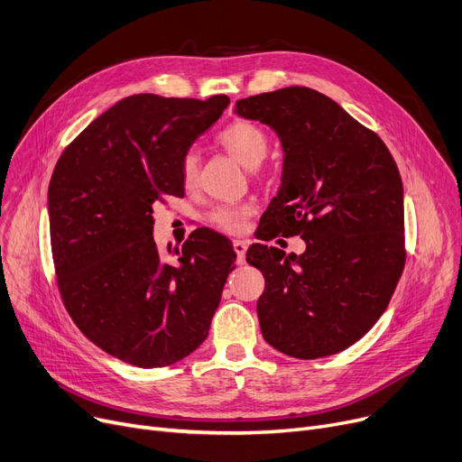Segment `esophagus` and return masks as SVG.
<instances>
[{"label": "esophagus", "instance_id": "obj_1", "mask_svg": "<svg viewBox=\"0 0 462 462\" xmlns=\"http://www.w3.org/2000/svg\"><path fill=\"white\" fill-rule=\"evenodd\" d=\"M234 251L237 254V263H245V253H247V244L241 239L234 241Z\"/></svg>", "mask_w": 462, "mask_h": 462}]
</instances>
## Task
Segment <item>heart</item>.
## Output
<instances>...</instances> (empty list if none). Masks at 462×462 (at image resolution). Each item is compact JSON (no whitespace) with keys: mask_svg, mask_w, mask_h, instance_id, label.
<instances>
[{"mask_svg":"<svg viewBox=\"0 0 462 462\" xmlns=\"http://www.w3.org/2000/svg\"><path fill=\"white\" fill-rule=\"evenodd\" d=\"M217 142L245 168H256L268 155L270 142L265 133L254 125L253 121L237 119L232 121L217 136ZM199 176V155L194 152L185 153L181 159V180L185 187H192L197 183ZM254 208L249 202L244 204H221L209 211V223L228 234H239L247 226L249 217L253 215Z\"/></svg>","mask_w":462,"mask_h":462,"instance_id":"heart-1","label":"heart"}]
</instances>
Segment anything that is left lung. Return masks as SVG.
<instances>
[{"label":"left lung","mask_w":462,"mask_h":462,"mask_svg":"<svg viewBox=\"0 0 462 462\" xmlns=\"http://www.w3.org/2000/svg\"><path fill=\"white\" fill-rule=\"evenodd\" d=\"M234 112L272 127L282 145L258 239L301 236L307 245L300 256L247 251L265 279L256 303L265 343L300 359L341 352L378 322L404 268L399 168L376 133L310 88L247 97Z\"/></svg>","instance_id":"8db88e82"}]
</instances>
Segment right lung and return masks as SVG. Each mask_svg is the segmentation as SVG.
<instances>
[{
    "instance_id": "add662e5",
    "label": "right lung",
    "mask_w": 462,
    "mask_h": 462,
    "mask_svg": "<svg viewBox=\"0 0 462 462\" xmlns=\"http://www.w3.org/2000/svg\"><path fill=\"white\" fill-rule=\"evenodd\" d=\"M230 99L152 93L116 103L72 140L48 187L52 256L61 300L106 354L142 369L166 367L209 333L236 253L211 230L170 262L153 239V204L181 197V159Z\"/></svg>"
}]
</instances>
